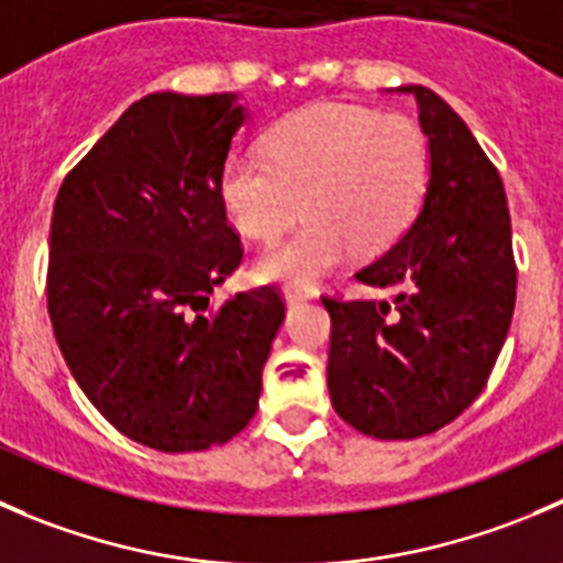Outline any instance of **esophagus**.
Wrapping results in <instances>:
<instances>
[{"mask_svg": "<svg viewBox=\"0 0 563 563\" xmlns=\"http://www.w3.org/2000/svg\"><path fill=\"white\" fill-rule=\"evenodd\" d=\"M310 297H313V291H299V288H286V291H283V299H286L288 308H294V305L305 302V299Z\"/></svg>", "mask_w": 563, "mask_h": 563, "instance_id": "1", "label": "esophagus"}]
</instances>
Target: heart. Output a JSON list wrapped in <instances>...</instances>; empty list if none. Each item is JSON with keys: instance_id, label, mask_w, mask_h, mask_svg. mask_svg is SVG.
Instances as JSON below:
<instances>
[{"instance_id": "b5f03b06", "label": "heart", "mask_w": 563, "mask_h": 563, "mask_svg": "<svg viewBox=\"0 0 563 563\" xmlns=\"http://www.w3.org/2000/svg\"><path fill=\"white\" fill-rule=\"evenodd\" d=\"M429 176L432 151L418 123L321 101L269 131L266 159L228 156L217 189L233 228L258 242L308 211L302 228L255 261V275L313 286L352 253L371 258L393 247L418 217Z\"/></svg>"}]
</instances>
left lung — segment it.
<instances>
[{"label":"left lung","instance_id":"8db88e82","mask_svg":"<svg viewBox=\"0 0 563 563\" xmlns=\"http://www.w3.org/2000/svg\"><path fill=\"white\" fill-rule=\"evenodd\" d=\"M398 92L418 101L432 176L409 231L357 272L393 299H321L332 319V407L376 440L432 434L465 412L493 374L517 299L498 170L438 92L420 85Z\"/></svg>","mask_w":563,"mask_h":563}]
</instances>
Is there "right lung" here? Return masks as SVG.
<instances>
[{"instance_id":"right-lung-1","label":"right lung","mask_w":563,"mask_h":563,"mask_svg":"<svg viewBox=\"0 0 563 563\" xmlns=\"http://www.w3.org/2000/svg\"><path fill=\"white\" fill-rule=\"evenodd\" d=\"M236 92H151L65 176L48 233V316L76 385L118 432L165 454L236 438L286 319L275 288L209 308L242 264L220 170Z\"/></svg>"}]
</instances>
